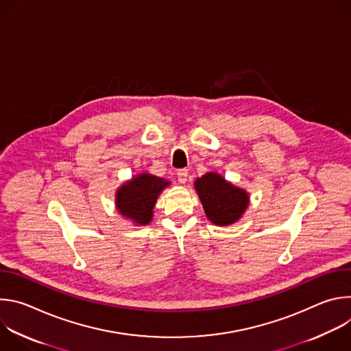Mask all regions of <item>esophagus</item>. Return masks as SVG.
<instances>
[{"mask_svg": "<svg viewBox=\"0 0 351 351\" xmlns=\"http://www.w3.org/2000/svg\"><path fill=\"white\" fill-rule=\"evenodd\" d=\"M187 176H189V172H187V169H179L178 171V180H179V183H186L187 182Z\"/></svg>", "mask_w": 351, "mask_h": 351, "instance_id": "34e87169", "label": "esophagus"}]
</instances>
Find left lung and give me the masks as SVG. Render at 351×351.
<instances>
[{
  "label": "left lung",
  "mask_w": 351,
  "mask_h": 351,
  "mask_svg": "<svg viewBox=\"0 0 351 351\" xmlns=\"http://www.w3.org/2000/svg\"><path fill=\"white\" fill-rule=\"evenodd\" d=\"M194 190L203 204L206 217L217 226L237 222L250 204L245 189L234 186L218 172H207L194 180Z\"/></svg>",
  "instance_id": "obj_1"
}]
</instances>
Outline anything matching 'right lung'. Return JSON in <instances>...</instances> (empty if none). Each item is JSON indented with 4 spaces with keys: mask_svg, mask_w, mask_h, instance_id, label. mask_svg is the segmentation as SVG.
I'll return each mask as SVG.
<instances>
[{
    "mask_svg": "<svg viewBox=\"0 0 351 351\" xmlns=\"http://www.w3.org/2000/svg\"><path fill=\"white\" fill-rule=\"evenodd\" d=\"M169 184V180L148 172L134 175L115 191L117 211L137 226L148 225L153 219L157 198Z\"/></svg>",
    "mask_w": 351,
    "mask_h": 351,
    "instance_id": "obj_1",
    "label": "right lung"
}]
</instances>
